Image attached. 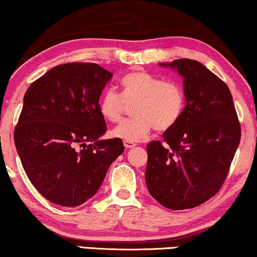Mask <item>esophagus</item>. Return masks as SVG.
Returning <instances> with one entry per match:
<instances>
[{"mask_svg":"<svg viewBox=\"0 0 257 257\" xmlns=\"http://www.w3.org/2000/svg\"><path fill=\"white\" fill-rule=\"evenodd\" d=\"M136 146H137V144H135V143H131V141H124V147L126 148V150H128V148H133Z\"/></svg>","mask_w":257,"mask_h":257,"instance_id":"obj_1","label":"esophagus"}]
</instances>
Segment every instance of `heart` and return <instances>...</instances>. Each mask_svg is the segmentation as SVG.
I'll return each instance as SVG.
<instances>
[{"label":"heart","mask_w":257,"mask_h":257,"mask_svg":"<svg viewBox=\"0 0 257 257\" xmlns=\"http://www.w3.org/2000/svg\"><path fill=\"white\" fill-rule=\"evenodd\" d=\"M121 94L107 89L98 101V111L105 121L117 122L124 112L125 103H133L135 117L122 121L111 131V137L138 143L159 131L172 128L181 119L185 107L183 87L172 80H162L143 70L130 73L120 81Z\"/></svg>","instance_id":"obj_1"}]
</instances>
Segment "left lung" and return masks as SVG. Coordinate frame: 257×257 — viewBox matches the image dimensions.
Segmentation results:
<instances>
[{
  "instance_id": "1",
  "label": "left lung",
  "mask_w": 257,
  "mask_h": 257,
  "mask_svg": "<svg viewBox=\"0 0 257 257\" xmlns=\"http://www.w3.org/2000/svg\"><path fill=\"white\" fill-rule=\"evenodd\" d=\"M183 77L181 119L147 145V189L170 210L192 209L224 183L241 138L233 97L224 81L190 59L162 62Z\"/></svg>"
}]
</instances>
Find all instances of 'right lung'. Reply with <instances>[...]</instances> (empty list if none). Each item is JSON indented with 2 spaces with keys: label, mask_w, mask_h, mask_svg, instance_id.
Listing matches in <instances>:
<instances>
[{
  "label": "right lung",
  "mask_w": 257,
  "mask_h": 257,
  "mask_svg": "<svg viewBox=\"0 0 257 257\" xmlns=\"http://www.w3.org/2000/svg\"><path fill=\"white\" fill-rule=\"evenodd\" d=\"M112 75L91 62L64 64L25 92L15 145L29 180L52 203L87 202L124 152L120 139H99L106 124L98 101Z\"/></svg>",
  "instance_id": "obj_1"
}]
</instances>
